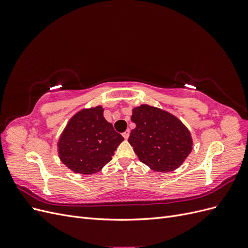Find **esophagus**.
<instances>
[{"label":"esophagus","instance_id":"obj_1","mask_svg":"<svg viewBox=\"0 0 248 248\" xmlns=\"http://www.w3.org/2000/svg\"><path fill=\"white\" fill-rule=\"evenodd\" d=\"M129 130H126L125 132H123V134H122V136H123V138L125 139V140H127V139H128L129 138Z\"/></svg>","mask_w":248,"mask_h":248}]
</instances>
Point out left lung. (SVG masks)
I'll return each instance as SVG.
<instances>
[{
    "mask_svg": "<svg viewBox=\"0 0 248 248\" xmlns=\"http://www.w3.org/2000/svg\"><path fill=\"white\" fill-rule=\"evenodd\" d=\"M136 128L128 139L139 159L150 169L168 172L178 169L192 150L189 130L170 112L142 104L132 109Z\"/></svg>",
    "mask_w": 248,
    "mask_h": 248,
    "instance_id": "obj_1",
    "label": "left lung"
}]
</instances>
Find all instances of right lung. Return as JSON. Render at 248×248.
Here are the masks:
<instances>
[{
  "label": "right lung",
  "mask_w": 248,
  "mask_h": 248,
  "mask_svg": "<svg viewBox=\"0 0 248 248\" xmlns=\"http://www.w3.org/2000/svg\"><path fill=\"white\" fill-rule=\"evenodd\" d=\"M123 140L104 119L102 107L81 109L70 119L60 137L59 156L72 171L91 175L111 160Z\"/></svg>",
  "instance_id": "1"
}]
</instances>
